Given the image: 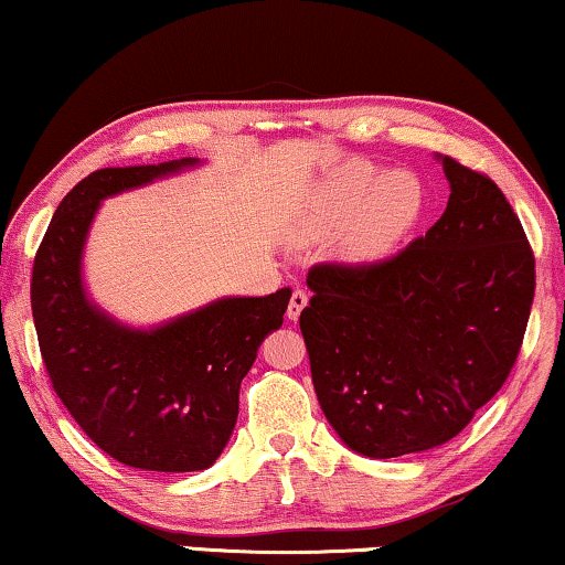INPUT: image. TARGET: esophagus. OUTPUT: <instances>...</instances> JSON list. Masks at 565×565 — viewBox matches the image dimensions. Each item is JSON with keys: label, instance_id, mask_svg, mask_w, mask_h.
Here are the masks:
<instances>
[{"label": "esophagus", "instance_id": "34e87169", "mask_svg": "<svg viewBox=\"0 0 565 565\" xmlns=\"http://www.w3.org/2000/svg\"><path fill=\"white\" fill-rule=\"evenodd\" d=\"M308 306V292L306 290H292V298H290V306H288V318L290 321H298L300 318V313H302V308Z\"/></svg>", "mask_w": 565, "mask_h": 565}]
</instances>
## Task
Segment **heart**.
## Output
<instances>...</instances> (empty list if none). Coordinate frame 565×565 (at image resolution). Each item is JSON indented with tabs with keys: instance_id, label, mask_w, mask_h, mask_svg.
Here are the masks:
<instances>
[{
	"instance_id": "b5f03b06",
	"label": "heart",
	"mask_w": 565,
	"mask_h": 565,
	"mask_svg": "<svg viewBox=\"0 0 565 565\" xmlns=\"http://www.w3.org/2000/svg\"><path fill=\"white\" fill-rule=\"evenodd\" d=\"M425 211V188L411 170L380 175L372 166H343L316 188L300 234L326 239L339 234L341 259L380 263L403 244Z\"/></svg>"
}]
</instances>
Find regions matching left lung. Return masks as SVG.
Wrapping results in <instances>:
<instances>
[{
  "mask_svg": "<svg viewBox=\"0 0 565 565\" xmlns=\"http://www.w3.org/2000/svg\"><path fill=\"white\" fill-rule=\"evenodd\" d=\"M448 206L377 265H318L300 313L331 428L366 459L444 446L510 374L535 296V259L504 193L436 154Z\"/></svg>",
  "mask_w": 565,
  "mask_h": 565,
  "instance_id": "8db88e82",
  "label": "left lung"
}]
</instances>
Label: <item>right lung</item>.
<instances>
[{
  "instance_id": "1",
  "label": "right lung",
  "mask_w": 565,
  "mask_h": 565,
  "mask_svg": "<svg viewBox=\"0 0 565 565\" xmlns=\"http://www.w3.org/2000/svg\"><path fill=\"white\" fill-rule=\"evenodd\" d=\"M201 166L96 170L55 209L32 267V318L53 387L86 436L132 469L214 466L239 415V384L292 296H224L152 326L119 321L88 296L84 255L102 203Z\"/></svg>"
}]
</instances>
